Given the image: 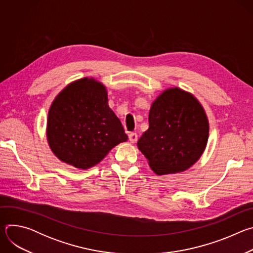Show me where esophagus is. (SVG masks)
<instances>
[{
    "label": "esophagus",
    "instance_id": "esophagus-1",
    "mask_svg": "<svg viewBox=\"0 0 253 253\" xmlns=\"http://www.w3.org/2000/svg\"><path fill=\"white\" fill-rule=\"evenodd\" d=\"M137 139H138V135L136 134V133H130L129 134V141L131 142V143H136V141H137Z\"/></svg>",
    "mask_w": 253,
    "mask_h": 253
}]
</instances>
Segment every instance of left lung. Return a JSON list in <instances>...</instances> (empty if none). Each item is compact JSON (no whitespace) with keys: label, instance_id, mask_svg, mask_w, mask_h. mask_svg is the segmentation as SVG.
Returning a JSON list of instances; mask_svg holds the SVG:
<instances>
[{"label":"left lung","instance_id":"left-lung-1","mask_svg":"<svg viewBox=\"0 0 253 253\" xmlns=\"http://www.w3.org/2000/svg\"><path fill=\"white\" fill-rule=\"evenodd\" d=\"M148 121L137 146L157 175L183 172L202 156L209 122L193 94L178 87L165 89L152 102Z\"/></svg>","mask_w":253,"mask_h":253}]
</instances>
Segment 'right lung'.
Here are the masks:
<instances>
[{"mask_svg":"<svg viewBox=\"0 0 253 253\" xmlns=\"http://www.w3.org/2000/svg\"><path fill=\"white\" fill-rule=\"evenodd\" d=\"M47 141L54 155L79 169L100 163L128 136L108 105V92L93 77L67 85L49 109Z\"/></svg>","mask_w":253,"mask_h":253,"instance_id":"right-lung-1","label":"right lung"}]
</instances>
